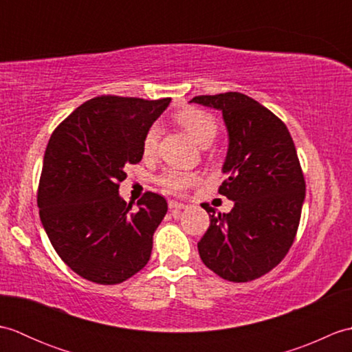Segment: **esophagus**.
I'll return each mask as SVG.
<instances>
[{
  "label": "esophagus",
  "mask_w": 352,
  "mask_h": 352,
  "mask_svg": "<svg viewBox=\"0 0 352 352\" xmlns=\"http://www.w3.org/2000/svg\"><path fill=\"white\" fill-rule=\"evenodd\" d=\"M169 208L170 210H182V208H186V204L177 203V201H169Z\"/></svg>",
  "instance_id": "esophagus-1"
}]
</instances>
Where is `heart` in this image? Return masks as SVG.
<instances>
[{
	"label": "heart",
	"instance_id": "heart-1",
	"mask_svg": "<svg viewBox=\"0 0 352 352\" xmlns=\"http://www.w3.org/2000/svg\"><path fill=\"white\" fill-rule=\"evenodd\" d=\"M175 121L180 124L183 129L188 131L189 136L201 146H208L216 139L219 133V124L216 118L208 113L206 110L197 107H186L175 113ZM160 138V126L153 124L145 131L144 139H142V153L145 157H151L157 151ZM199 182V175L197 172L180 170V169H168L157 178L160 188L172 193V195H182L192 186Z\"/></svg>",
	"mask_w": 352,
	"mask_h": 352
}]
</instances>
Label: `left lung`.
Instances as JSON below:
<instances>
[{"mask_svg":"<svg viewBox=\"0 0 352 352\" xmlns=\"http://www.w3.org/2000/svg\"><path fill=\"white\" fill-rule=\"evenodd\" d=\"M222 111L230 145L218 192L234 201L230 213H210L198 242L203 263L221 278L246 283L280 263L294 245L305 197V180L286 124L241 92L192 100Z\"/></svg>","mask_w":352,"mask_h":352,"instance_id":"8db88e82","label":"left lung"}]
</instances>
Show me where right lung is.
<instances>
[{"mask_svg": "<svg viewBox=\"0 0 352 352\" xmlns=\"http://www.w3.org/2000/svg\"><path fill=\"white\" fill-rule=\"evenodd\" d=\"M169 101L95 96L51 134L37 188L41 221L58 257L89 281L119 284L151 257L166 199L145 192L133 212L118 189L126 164L142 160L144 134Z\"/></svg>", "mask_w": 352, "mask_h": 352, "instance_id": "obj_1", "label": "right lung"}]
</instances>
